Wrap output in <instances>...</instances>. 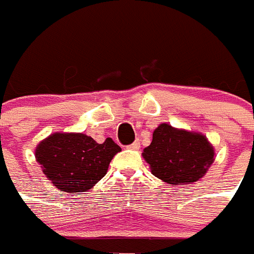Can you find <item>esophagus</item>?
<instances>
[{"label":"esophagus","instance_id":"obj_1","mask_svg":"<svg viewBox=\"0 0 254 254\" xmlns=\"http://www.w3.org/2000/svg\"><path fill=\"white\" fill-rule=\"evenodd\" d=\"M128 149H131V150H138V149H140V141L136 140L134 142H132L131 145L128 146Z\"/></svg>","mask_w":254,"mask_h":254}]
</instances>
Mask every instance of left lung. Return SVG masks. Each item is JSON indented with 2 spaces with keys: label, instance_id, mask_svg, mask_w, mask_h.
<instances>
[{
  "label": "left lung",
  "instance_id": "left-lung-1",
  "mask_svg": "<svg viewBox=\"0 0 254 254\" xmlns=\"http://www.w3.org/2000/svg\"><path fill=\"white\" fill-rule=\"evenodd\" d=\"M156 178L169 185H190L202 178L215 160L214 147L198 132L161 123L142 152Z\"/></svg>",
  "mask_w": 254,
  "mask_h": 254
}]
</instances>
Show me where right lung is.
<instances>
[{
  "label": "right lung",
  "mask_w": 254,
  "mask_h": 254,
  "mask_svg": "<svg viewBox=\"0 0 254 254\" xmlns=\"http://www.w3.org/2000/svg\"><path fill=\"white\" fill-rule=\"evenodd\" d=\"M121 147L108 137L98 143L84 133L56 132L35 149V159L51 183L67 193L86 192L107 174Z\"/></svg>",
  "instance_id": "add662e5"
}]
</instances>
